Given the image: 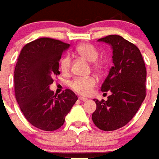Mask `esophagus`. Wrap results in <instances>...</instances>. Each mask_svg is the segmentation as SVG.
<instances>
[{
	"instance_id": "esophagus-1",
	"label": "esophagus",
	"mask_w": 159,
	"mask_h": 159,
	"mask_svg": "<svg viewBox=\"0 0 159 159\" xmlns=\"http://www.w3.org/2000/svg\"><path fill=\"white\" fill-rule=\"evenodd\" d=\"M79 100H82V101H86V100H88V99H87L86 97L80 96V97H79Z\"/></svg>"
}]
</instances>
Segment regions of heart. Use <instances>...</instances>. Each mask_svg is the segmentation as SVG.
I'll use <instances>...</instances> for the list:
<instances>
[{
  "instance_id": "b5f03b06",
  "label": "heart",
  "mask_w": 159,
  "mask_h": 159,
  "mask_svg": "<svg viewBox=\"0 0 159 159\" xmlns=\"http://www.w3.org/2000/svg\"><path fill=\"white\" fill-rule=\"evenodd\" d=\"M76 53L82 57L83 59H86L87 61L92 63L93 68L97 72L102 73L106 67V64L104 61L98 60L99 58V51L95 47L91 45L89 43H83L77 46L76 48ZM70 57L68 54L63 56L59 62V68L61 71L64 73H67L70 68ZM97 83L96 78L93 76H87V77H78L75 78L70 83V88L76 93L83 95H87L91 93L93 88L95 86Z\"/></svg>"
}]
</instances>
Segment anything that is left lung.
<instances>
[{
    "label": "left lung",
    "instance_id": "obj_1",
    "mask_svg": "<svg viewBox=\"0 0 159 159\" xmlns=\"http://www.w3.org/2000/svg\"><path fill=\"white\" fill-rule=\"evenodd\" d=\"M98 42L111 45L114 66L100 88L111 95L107 101L93 100L96 110L92 120L100 129L112 131L125 126L145 100L147 70L139 48L122 36L110 35Z\"/></svg>",
    "mask_w": 159,
    "mask_h": 159
}]
</instances>
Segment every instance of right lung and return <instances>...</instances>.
Returning <instances> with one entry per match:
<instances>
[{
  "mask_svg": "<svg viewBox=\"0 0 159 159\" xmlns=\"http://www.w3.org/2000/svg\"><path fill=\"white\" fill-rule=\"evenodd\" d=\"M70 44L43 37L26 44L21 50L14 70L17 102L27 121L44 131H53L65 123L77 96L70 89L59 95L49 86L59 75V62Z\"/></svg>",
  "mask_w": 159,
  "mask_h": 159,
  "instance_id": "right-lung-1",
  "label": "right lung"
}]
</instances>
